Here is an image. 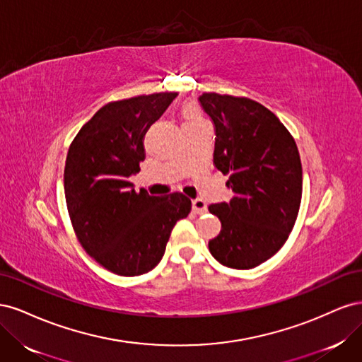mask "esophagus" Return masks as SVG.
Segmentation results:
<instances>
[{
    "mask_svg": "<svg viewBox=\"0 0 362 362\" xmlns=\"http://www.w3.org/2000/svg\"><path fill=\"white\" fill-rule=\"evenodd\" d=\"M192 205H193V211L196 214H204L206 211V204L204 199L201 198H196L192 201Z\"/></svg>",
    "mask_w": 362,
    "mask_h": 362,
    "instance_id": "1",
    "label": "esophagus"
}]
</instances>
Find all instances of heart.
<instances>
[{
    "label": "heart",
    "mask_w": 362,
    "mask_h": 362,
    "mask_svg": "<svg viewBox=\"0 0 362 362\" xmlns=\"http://www.w3.org/2000/svg\"><path fill=\"white\" fill-rule=\"evenodd\" d=\"M182 120L184 124L182 127H192V125H198L201 122H205L202 115H201V110L199 107L196 104H185L184 108H182Z\"/></svg>",
    "instance_id": "obj_1"
}]
</instances>
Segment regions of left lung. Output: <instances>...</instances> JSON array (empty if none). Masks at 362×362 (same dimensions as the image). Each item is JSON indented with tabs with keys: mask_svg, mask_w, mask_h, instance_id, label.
<instances>
[{
	"mask_svg": "<svg viewBox=\"0 0 362 362\" xmlns=\"http://www.w3.org/2000/svg\"><path fill=\"white\" fill-rule=\"evenodd\" d=\"M214 124L213 163L229 175V202L211 204L222 223L208 242L211 255L231 269L259 266L287 242L302 199V164L288 129L269 108L249 98L202 93Z\"/></svg>",
	"mask_w": 362,
	"mask_h": 362,
	"instance_id": "obj_1",
	"label": "left lung"
}]
</instances>
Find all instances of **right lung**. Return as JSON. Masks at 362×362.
<instances>
[{
  "label": "right lung",
  "instance_id": "1",
  "mask_svg": "<svg viewBox=\"0 0 362 362\" xmlns=\"http://www.w3.org/2000/svg\"><path fill=\"white\" fill-rule=\"evenodd\" d=\"M177 96L164 92L107 104L68 151L64 196L74 231L87 254L120 276L154 269L175 223L192 210L182 193L151 196L128 180L145 160L146 131Z\"/></svg>",
  "mask_w": 362,
  "mask_h": 362
}]
</instances>
